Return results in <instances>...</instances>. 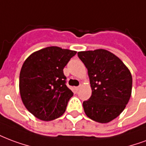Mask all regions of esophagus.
<instances>
[{
  "label": "esophagus",
  "instance_id": "1",
  "mask_svg": "<svg viewBox=\"0 0 146 146\" xmlns=\"http://www.w3.org/2000/svg\"><path fill=\"white\" fill-rule=\"evenodd\" d=\"M75 89H76V91H78L79 90H80V86H78V87H75Z\"/></svg>",
  "mask_w": 146,
  "mask_h": 146
}]
</instances>
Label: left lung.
<instances>
[{"label": "left lung", "instance_id": "left-lung-1", "mask_svg": "<svg viewBox=\"0 0 146 146\" xmlns=\"http://www.w3.org/2000/svg\"><path fill=\"white\" fill-rule=\"evenodd\" d=\"M88 71L91 97L83 103L87 117L108 123L125 108L131 94L132 77L122 61L105 49L79 52Z\"/></svg>", "mask_w": 146, "mask_h": 146}]
</instances>
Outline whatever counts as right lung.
<instances>
[{"label": "right lung", "instance_id": "1", "mask_svg": "<svg viewBox=\"0 0 146 146\" xmlns=\"http://www.w3.org/2000/svg\"><path fill=\"white\" fill-rule=\"evenodd\" d=\"M76 52L51 46L29 56L22 65L19 89L24 105L42 121L60 117L73 93L63 69Z\"/></svg>", "mask_w": 146, "mask_h": 146}]
</instances>
